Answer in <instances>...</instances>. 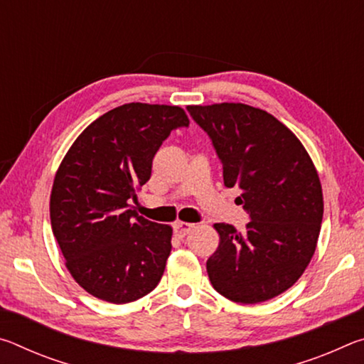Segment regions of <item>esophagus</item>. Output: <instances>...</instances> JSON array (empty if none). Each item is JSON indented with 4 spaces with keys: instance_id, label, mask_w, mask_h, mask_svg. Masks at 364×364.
Returning <instances> with one entry per match:
<instances>
[{
    "instance_id": "obj_1",
    "label": "esophagus",
    "mask_w": 364,
    "mask_h": 364,
    "mask_svg": "<svg viewBox=\"0 0 364 364\" xmlns=\"http://www.w3.org/2000/svg\"><path fill=\"white\" fill-rule=\"evenodd\" d=\"M173 228H175V234H176L178 237H184L191 230H193L194 225L193 223H186V221H176Z\"/></svg>"
}]
</instances>
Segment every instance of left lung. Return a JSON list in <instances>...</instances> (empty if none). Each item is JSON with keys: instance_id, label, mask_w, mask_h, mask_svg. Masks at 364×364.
I'll return each mask as SVG.
<instances>
[{"instance_id": "obj_1", "label": "left lung", "mask_w": 364, "mask_h": 364, "mask_svg": "<svg viewBox=\"0 0 364 364\" xmlns=\"http://www.w3.org/2000/svg\"><path fill=\"white\" fill-rule=\"evenodd\" d=\"M212 139L226 188L250 221L239 232L215 223L220 244L207 260L213 289L237 304H258L292 287L315 254L323 221L318 171L299 138L273 115L241 102L188 106Z\"/></svg>"}]
</instances>
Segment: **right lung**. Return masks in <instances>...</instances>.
I'll return each instance as SVG.
<instances>
[{
	"label": "right lung",
	"mask_w": 364,
	"mask_h": 364,
	"mask_svg": "<svg viewBox=\"0 0 364 364\" xmlns=\"http://www.w3.org/2000/svg\"><path fill=\"white\" fill-rule=\"evenodd\" d=\"M178 106L130 102L96 119L59 165L49 200L53 234L72 278L110 304L156 289L171 250V226L132 210L152 159L170 133L188 127Z\"/></svg>",
	"instance_id": "right-lung-1"
}]
</instances>
